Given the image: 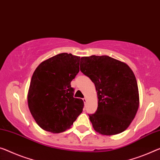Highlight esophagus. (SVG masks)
Masks as SVG:
<instances>
[{"mask_svg":"<svg viewBox=\"0 0 160 160\" xmlns=\"http://www.w3.org/2000/svg\"><path fill=\"white\" fill-rule=\"evenodd\" d=\"M83 102H84V104H86V103H87V99H86V97H84L83 99Z\"/></svg>","mask_w":160,"mask_h":160,"instance_id":"obj_1","label":"esophagus"}]
</instances>
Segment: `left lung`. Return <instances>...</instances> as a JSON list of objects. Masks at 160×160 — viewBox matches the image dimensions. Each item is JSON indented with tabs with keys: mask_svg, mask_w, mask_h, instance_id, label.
I'll list each match as a JSON object with an SVG mask.
<instances>
[{
	"mask_svg": "<svg viewBox=\"0 0 160 160\" xmlns=\"http://www.w3.org/2000/svg\"><path fill=\"white\" fill-rule=\"evenodd\" d=\"M80 70L94 82L98 107L88 114L96 132L114 135L126 130L139 104L136 77L129 66L108 56L82 57Z\"/></svg>",
	"mask_w": 160,
	"mask_h": 160,
	"instance_id": "obj_1",
	"label": "left lung"
}]
</instances>
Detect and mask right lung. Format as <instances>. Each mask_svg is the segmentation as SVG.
<instances>
[{
  "label": "right lung",
  "instance_id": "add662e5",
  "mask_svg": "<svg viewBox=\"0 0 160 160\" xmlns=\"http://www.w3.org/2000/svg\"><path fill=\"white\" fill-rule=\"evenodd\" d=\"M79 56L62 53L41 62L32 76L28 104L41 128L52 133L69 129L83 111L71 82L79 72Z\"/></svg>",
  "mask_w": 160,
  "mask_h": 160
}]
</instances>
